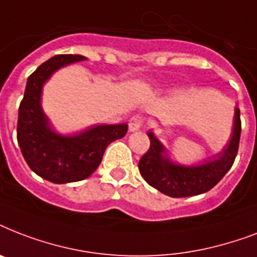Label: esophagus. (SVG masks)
<instances>
[{
    "mask_svg": "<svg viewBox=\"0 0 257 257\" xmlns=\"http://www.w3.org/2000/svg\"><path fill=\"white\" fill-rule=\"evenodd\" d=\"M145 124V117H143L141 114H135V116L131 117L129 120V129L131 131H139L140 128H143Z\"/></svg>",
    "mask_w": 257,
    "mask_h": 257,
    "instance_id": "obj_1",
    "label": "esophagus"
}]
</instances>
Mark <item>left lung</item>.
<instances>
[{
  "mask_svg": "<svg viewBox=\"0 0 257 257\" xmlns=\"http://www.w3.org/2000/svg\"><path fill=\"white\" fill-rule=\"evenodd\" d=\"M240 133V109L236 108L231 141L223 155L215 161H209L199 167L185 168L167 160L163 156L164 148L160 141L153 136L152 132H148L151 147L139 161L141 176L151 187L156 188L157 191L171 197H189L205 193L223 179L235 163L239 151Z\"/></svg>",
  "mask_w": 257,
  "mask_h": 257,
  "instance_id": "obj_1",
  "label": "left lung"
}]
</instances>
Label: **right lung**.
<instances>
[{
    "label": "right lung",
    "mask_w": 257,
    "mask_h": 257,
    "mask_svg": "<svg viewBox=\"0 0 257 257\" xmlns=\"http://www.w3.org/2000/svg\"><path fill=\"white\" fill-rule=\"evenodd\" d=\"M84 60L78 54H58L41 64L28 78L18 108L17 141L22 156L34 173L50 183H73L89 177L100 165L106 147L128 132L126 124L98 125L77 136L62 137L48 126L40 102L44 82L61 66Z\"/></svg>",
    "instance_id": "obj_1"
}]
</instances>
